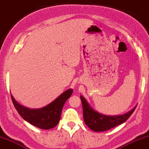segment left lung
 Instances as JSON below:
<instances>
[{"mask_svg":"<svg viewBox=\"0 0 149 149\" xmlns=\"http://www.w3.org/2000/svg\"><path fill=\"white\" fill-rule=\"evenodd\" d=\"M83 106L84 122L89 129L95 132L109 130L125 122L135 110L136 106L124 115L108 116L96 112L89 105L88 103L82 96H80Z\"/></svg>","mask_w":149,"mask_h":149,"instance_id":"1","label":"left lung"}]
</instances>
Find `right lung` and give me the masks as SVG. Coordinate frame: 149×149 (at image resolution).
<instances>
[{"mask_svg": "<svg viewBox=\"0 0 149 149\" xmlns=\"http://www.w3.org/2000/svg\"><path fill=\"white\" fill-rule=\"evenodd\" d=\"M72 93L73 89H68L46 107L36 109H28L20 105L10 95L15 109L25 121L39 129H50L58 124L63 105Z\"/></svg>", "mask_w": 149, "mask_h": 149, "instance_id": "1", "label": "right lung"}]
</instances>
